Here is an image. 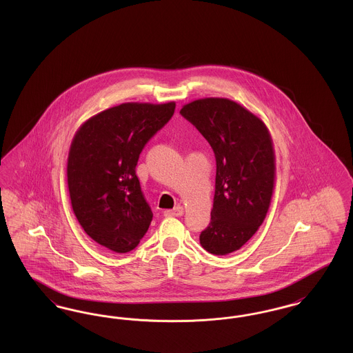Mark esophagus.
<instances>
[{
  "mask_svg": "<svg viewBox=\"0 0 353 353\" xmlns=\"http://www.w3.org/2000/svg\"><path fill=\"white\" fill-rule=\"evenodd\" d=\"M183 214H184V208L183 206H176L174 209L164 212L165 217H181Z\"/></svg>",
  "mask_w": 353,
  "mask_h": 353,
  "instance_id": "34e87169",
  "label": "esophagus"
}]
</instances>
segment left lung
Masks as SVG:
<instances>
[{
    "mask_svg": "<svg viewBox=\"0 0 353 353\" xmlns=\"http://www.w3.org/2000/svg\"><path fill=\"white\" fill-rule=\"evenodd\" d=\"M180 114L208 140L216 156L212 219L200 235L206 252L239 250L263 223L275 186V151L262 119L236 101L202 98Z\"/></svg>",
    "mask_w": 353,
    "mask_h": 353,
    "instance_id": "8db88e82",
    "label": "left lung"
}]
</instances>
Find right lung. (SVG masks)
<instances>
[{"label": "right lung", "instance_id": "right-lung-1", "mask_svg": "<svg viewBox=\"0 0 353 353\" xmlns=\"http://www.w3.org/2000/svg\"><path fill=\"white\" fill-rule=\"evenodd\" d=\"M176 103H121L87 119L68 157L72 212L84 232L105 249L134 250L151 225L136 165L147 141L172 118Z\"/></svg>", "mask_w": 353, "mask_h": 353}]
</instances>
